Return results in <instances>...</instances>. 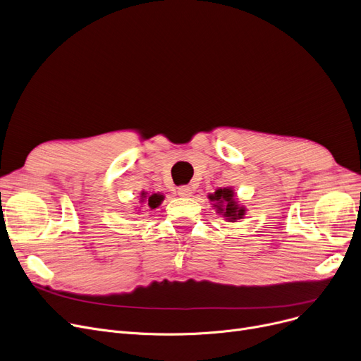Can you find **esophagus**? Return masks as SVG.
I'll use <instances>...</instances> for the list:
<instances>
[{
    "label": "esophagus",
    "mask_w": 361,
    "mask_h": 361,
    "mask_svg": "<svg viewBox=\"0 0 361 361\" xmlns=\"http://www.w3.org/2000/svg\"><path fill=\"white\" fill-rule=\"evenodd\" d=\"M178 195L179 197H191L192 195V188L190 185H183L178 188Z\"/></svg>",
    "instance_id": "obj_1"
}]
</instances>
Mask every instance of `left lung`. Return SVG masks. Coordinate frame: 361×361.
I'll list each match as a JSON object with an SVG mask.
<instances>
[{"label": "left lung", "instance_id": "left-lung-1", "mask_svg": "<svg viewBox=\"0 0 361 361\" xmlns=\"http://www.w3.org/2000/svg\"><path fill=\"white\" fill-rule=\"evenodd\" d=\"M233 191L223 188V190H217L214 194L209 195L210 201H214V207H217V212L225 216L229 221H235L236 219H241L244 216V209L238 207V204L233 198Z\"/></svg>", "mask_w": 361, "mask_h": 361}]
</instances>
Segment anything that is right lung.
Returning <instances> with one entry per match:
<instances>
[{
  "mask_svg": "<svg viewBox=\"0 0 361 361\" xmlns=\"http://www.w3.org/2000/svg\"><path fill=\"white\" fill-rule=\"evenodd\" d=\"M144 197L142 198H145V194H142ZM161 201H163V195H159V194H152V195H149L148 197V207L149 209H156V207H159V205L161 204Z\"/></svg>",
  "mask_w": 361,
  "mask_h": 361,
  "instance_id": "1",
  "label": "right lung"
}]
</instances>
